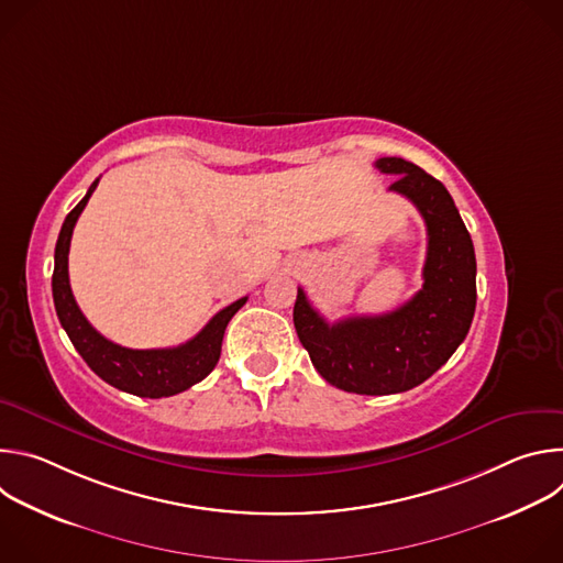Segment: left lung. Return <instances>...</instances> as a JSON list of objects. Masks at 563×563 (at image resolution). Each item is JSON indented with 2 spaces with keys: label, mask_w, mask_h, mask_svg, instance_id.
<instances>
[{
  "label": "left lung",
  "mask_w": 563,
  "mask_h": 563,
  "mask_svg": "<svg viewBox=\"0 0 563 563\" xmlns=\"http://www.w3.org/2000/svg\"><path fill=\"white\" fill-rule=\"evenodd\" d=\"M376 169L396 176L389 191L423 216L428 256L423 287L394 311L328 323L298 287L294 328L318 374L354 394L408 391L430 378L463 343L476 307L472 238L448 189L404 157H378Z\"/></svg>",
  "instance_id": "1"
}]
</instances>
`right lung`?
Returning a JSON list of instances; mask_svg holds the SVG:
<instances>
[{
    "instance_id": "right-lung-1",
    "label": "right lung",
    "mask_w": 563,
    "mask_h": 563,
    "mask_svg": "<svg viewBox=\"0 0 563 563\" xmlns=\"http://www.w3.org/2000/svg\"><path fill=\"white\" fill-rule=\"evenodd\" d=\"M100 178L89 187L87 196L75 205L66 216L57 245H55V269H53V302L59 323L68 334L73 347L87 361V365L109 385L142 396V398H163L174 396L191 385L200 383L218 363L222 336L233 313L247 302L238 298L229 307L220 309L209 323L187 343L165 350H129L104 339L87 316L79 311L70 285H68V250L73 227L85 211L91 194L96 191Z\"/></svg>"
}]
</instances>
